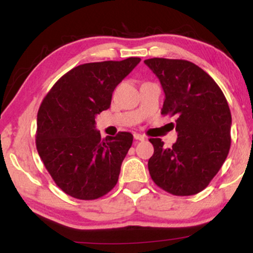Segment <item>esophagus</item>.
I'll return each mask as SVG.
<instances>
[{"label":"esophagus","mask_w":253,"mask_h":253,"mask_svg":"<svg viewBox=\"0 0 253 253\" xmlns=\"http://www.w3.org/2000/svg\"><path fill=\"white\" fill-rule=\"evenodd\" d=\"M134 139H135V140L143 141V140H145V136L141 135V134H139V133H134Z\"/></svg>","instance_id":"1"}]
</instances>
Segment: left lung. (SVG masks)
Returning a JSON list of instances; mask_svg holds the SVG:
<instances>
[{
    "label": "left lung",
    "mask_w": 253,
    "mask_h": 253,
    "mask_svg": "<svg viewBox=\"0 0 253 253\" xmlns=\"http://www.w3.org/2000/svg\"><path fill=\"white\" fill-rule=\"evenodd\" d=\"M161 81L162 114L176 117L177 141L165 147L151 138L152 181L176 196L200 193L221 169L231 147L232 117L225 95L206 71L183 59L151 58L144 62Z\"/></svg>",
    "instance_id": "left-lung-1"
}]
</instances>
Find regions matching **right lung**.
<instances>
[{"mask_svg":"<svg viewBox=\"0 0 253 253\" xmlns=\"http://www.w3.org/2000/svg\"><path fill=\"white\" fill-rule=\"evenodd\" d=\"M140 62L129 57L86 63L54 83L38 110L36 145L46 170L64 193L96 200L117 185L133 135L101 139L95 117L109 108L114 89Z\"/></svg>","mask_w":253,"mask_h":253,"instance_id":"add662e5","label":"right lung"}]
</instances>
